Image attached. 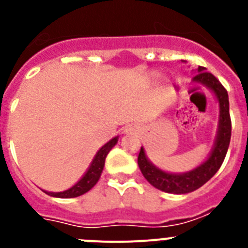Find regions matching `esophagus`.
<instances>
[{"label": "esophagus", "mask_w": 248, "mask_h": 248, "mask_svg": "<svg viewBox=\"0 0 248 248\" xmlns=\"http://www.w3.org/2000/svg\"><path fill=\"white\" fill-rule=\"evenodd\" d=\"M137 131H138V130H137V128H135V126L129 125V126H126L125 131H124V133H125V134H135Z\"/></svg>", "instance_id": "1"}]
</instances>
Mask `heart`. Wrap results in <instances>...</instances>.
Instances as JSON below:
<instances>
[{"label":"heart","instance_id":"b5f03b06","mask_svg":"<svg viewBox=\"0 0 248 248\" xmlns=\"http://www.w3.org/2000/svg\"><path fill=\"white\" fill-rule=\"evenodd\" d=\"M151 77H154V78H155V77H156V72H153V73H151ZM163 82H164V83H168V82H169V78H168V77H164V78H163Z\"/></svg>","mask_w":248,"mask_h":248}]
</instances>
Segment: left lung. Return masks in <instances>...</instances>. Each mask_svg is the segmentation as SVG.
Returning <instances> with one entry per match:
<instances>
[{"mask_svg":"<svg viewBox=\"0 0 248 248\" xmlns=\"http://www.w3.org/2000/svg\"><path fill=\"white\" fill-rule=\"evenodd\" d=\"M192 82L205 85L206 88L214 93L215 98L218 103V113L220 114H218L217 133H216L214 146H212L207 159L190 171L168 172L151 163L149 157L146 156L143 146L140 149L139 156H138V165H139L140 171L144 175V177L154 187L164 192H168V194H189L207 183L222 165L230 145V139H231L229 94H227L226 89L223 88L222 84L216 79V77L206 72V68L200 67V65L195 71Z\"/></svg>","mask_w":248,"mask_h":248,"instance_id":"1","label":"left lung"}]
</instances>
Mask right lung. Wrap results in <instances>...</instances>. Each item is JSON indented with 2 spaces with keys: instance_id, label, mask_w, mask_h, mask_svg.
<instances>
[{
  "instance_id": "1",
  "label": "right lung",
  "mask_w": 248,
  "mask_h": 248,
  "mask_svg": "<svg viewBox=\"0 0 248 248\" xmlns=\"http://www.w3.org/2000/svg\"><path fill=\"white\" fill-rule=\"evenodd\" d=\"M118 139H119V137H114L113 139L109 140L108 143L104 144V145L97 151V154L94 155L91 165H89V168L87 169L85 174L83 175L79 180L77 181L72 187H69V189L61 192L46 191V190H43V191H45L47 195H49V196H53V198H59V199L77 198V196H80V195L88 192L100 179V175H102L103 169H104L105 157H107L109 151H110L111 149L115 146V144L118 143Z\"/></svg>"
}]
</instances>
